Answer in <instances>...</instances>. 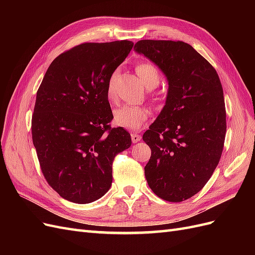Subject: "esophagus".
<instances>
[{
    "mask_svg": "<svg viewBox=\"0 0 255 255\" xmlns=\"http://www.w3.org/2000/svg\"><path fill=\"white\" fill-rule=\"evenodd\" d=\"M130 137H132V141H133L134 143L138 142V141H139V140L141 139V136L138 135L137 133H132V134H130Z\"/></svg>",
    "mask_w": 255,
    "mask_h": 255,
    "instance_id": "obj_1",
    "label": "esophagus"
}]
</instances>
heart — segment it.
I'll return each mask as SVG.
<instances>
[{"label":"heart","mask_w":255,"mask_h":255,"mask_svg":"<svg viewBox=\"0 0 255 255\" xmlns=\"http://www.w3.org/2000/svg\"><path fill=\"white\" fill-rule=\"evenodd\" d=\"M136 72L141 82L148 89H153L158 86L160 76L157 68L149 61L138 64ZM118 76V70L113 71L106 85V96L110 102L116 100V80ZM151 111L145 106H129L122 105L114 112V122L116 126L128 128L129 130L139 129L144 122L150 118Z\"/></svg>","instance_id":"b5f03b06"}]
</instances>
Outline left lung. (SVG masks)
Here are the masks:
<instances>
[{
    "label": "left lung",
    "instance_id": "obj_1",
    "mask_svg": "<svg viewBox=\"0 0 255 255\" xmlns=\"http://www.w3.org/2000/svg\"><path fill=\"white\" fill-rule=\"evenodd\" d=\"M134 50L157 65L169 84L166 105L142 136L151 149L145 179L160 199L182 202L204 187L221 157L227 132L221 82L186 42L140 40Z\"/></svg>",
    "mask_w": 255,
    "mask_h": 255
}]
</instances>
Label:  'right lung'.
I'll use <instances>...</instances> for the list:
<instances>
[{"instance_id":"1","label":"right lung","mask_w":255,"mask_h":255,"mask_svg":"<svg viewBox=\"0 0 255 255\" xmlns=\"http://www.w3.org/2000/svg\"><path fill=\"white\" fill-rule=\"evenodd\" d=\"M128 40L85 42L52 61L37 90L32 138L44 179L70 202L86 204L112 186L113 161L130 135L112 128L110 75L132 50Z\"/></svg>"}]
</instances>
